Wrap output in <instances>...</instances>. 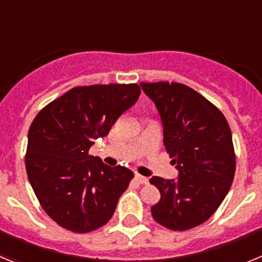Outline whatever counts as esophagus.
<instances>
[{
    "mask_svg": "<svg viewBox=\"0 0 262 262\" xmlns=\"http://www.w3.org/2000/svg\"><path fill=\"white\" fill-rule=\"evenodd\" d=\"M135 180L139 182V184H147L148 182V178L142 174H139V173H135Z\"/></svg>",
    "mask_w": 262,
    "mask_h": 262,
    "instance_id": "1",
    "label": "esophagus"
}]
</instances>
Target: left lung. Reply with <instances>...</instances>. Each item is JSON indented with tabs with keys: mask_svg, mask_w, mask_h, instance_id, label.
<instances>
[{
	"mask_svg": "<svg viewBox=\"0 0 262 262\" xmlns=\"http://www.w3.org/2000/svg\"><path fill=\"white\" fill-rule=\"evenodd\" d=\"M164 126V145L177 164V180L152 177L161 198L152 216L173 231L205 223L221 206L236 168L232 134L226 117L191 88L178 82H142Z\"/></svg>",
	"mask_w": 262,
	"mask_h": 262,
	"instance_id": "obj_1",
	"label": "left lung"
}]
</instances>
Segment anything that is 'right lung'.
<instances>
[{"label": "right lung", "mask_w": 262, "mask_h": 262, "mask_svg": "<svg viewBox=\"0 0 262 262\" xmlns=\"http://www.w3.org/2000/svg\"><path fill=\"white\" fill-rule=\"evenodd\" d=\"M138 84L76 86L41 108L29 129L26 172L39 203L66 230L105 226L134 173L106 165L89 149L135 105Z\"/></svg>", "instance_id": "obj_1"}]
</instances>
